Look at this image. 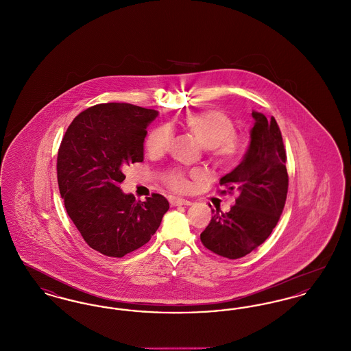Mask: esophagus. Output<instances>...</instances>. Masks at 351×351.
<instances>
[{"label": "esophagus", "mask_w": 351, "mask_h": 351, "mask_svg": "<svg viewBox=\"0 0 351 351\" xmlns=\"http://www.w3.org/2000/svg\"><path fill=\"white\" fill-rule=\"evenodd\" d=\"M169 204L172 206H178V205H191L192 202L185 199H180V197H169Z\"/></svg>", "instance_id": "obj_1"}]
</instances>
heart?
<instances>
[{
  "instance_id": "b5f03b06",
  "label": "heart",
  "mask_w": 351,
  "mask_h": 351,
  "mask_svg": "<svg viewBox=\"0 0 351 351\" xmlns=\"http://www.w3.org/2000/svg\"><path fill=\"white\" fill-rule=\"evenodd\" d=\"M182 125L192 134L201 146L210 150L213 162L221 167H230L237 162L241 151L237 126L233 118L219 109L189 112L182 117ZM172 141V132L167 125L156 126L146 139V149L151 155L166 152ZM166 182L175 191H185L189 186L188 175L173 169L166 175Z\"/></svg>"
}]
</instances>
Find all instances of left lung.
Wrapping results in <instances>:
<instances>
[{"label": "left lung", "instance_id": "left-lung-1", "mask_svg": "<svg viewBox=\"0 0 351 351\" xmlns=\"http://www.w3.org/2000/svg\"><path fill=\"white\" fill-rule=\"evenodd\" d=\"M250 146L243 160L219 184L237 192L235 205L228 213L212 210L215 216L200 234L208 250L228 259L242 258L261 246L272 233L288 192L287 154L276 119L252 112Z\"/></svg>", "mask_w": 351, "mask_h": 351}]
</instances>
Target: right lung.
Wrapping results in <instances>:
<instances>
[{"label": "right lung", "instance_id": "right-lung-1", "mask_svg": "<svg viewBox=\"0 0 351 351\" xmlns=\"http://www.w3.org/2000/svg\"><path fill=\"white\" fill-rule=\"evenodd\" d=\"M154 109L108 102L88 108L71 122L58 151V184L68 216L89 247L112 258L146 245L169 209L152 193L146 201L125 195L123 169L143 162Z\"/></svg>", "mask_w": 351, "mask_h": 351}]
</instances>
